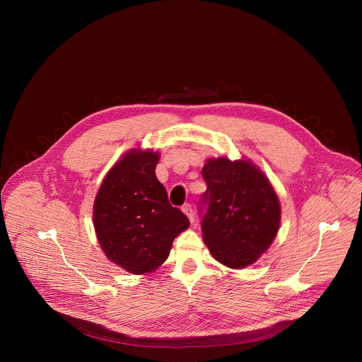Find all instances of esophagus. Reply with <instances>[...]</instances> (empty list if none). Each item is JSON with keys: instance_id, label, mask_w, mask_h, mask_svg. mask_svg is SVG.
Segmentation results:
<instances>
[{"instance_id": "34e87169", "label": "esophagus", "mask_w": 362, "mask_h": 362, "mask_svg": "<svg viewBox=\"0 0 362 362\" xmlns=\"http://www.w3.org/2000/svg\"><path fill=\"white\" fill-rule=\"evenodd\" d=\"M182 211H183V214L189 218L190 222L194 221V212H193V208H192L190 203H185V204L182 206Z\"/></svg>"}]
</instances>
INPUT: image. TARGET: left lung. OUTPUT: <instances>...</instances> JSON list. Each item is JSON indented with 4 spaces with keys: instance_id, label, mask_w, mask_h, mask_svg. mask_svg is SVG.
Segmentation results:
<instances>
[{
    "instance_id": "8db88e82",
    "label": "left lung",
    "mask_w": 362,
    "mask_h": 362,
    "mask_svg": "<svg viewBox=\"0 0 362 362\" xmlns=\"http://www.w3.org/2000/svg\"><path fill=\"white\" fill-rule=\"evenodd\" d=\"M208 189L202 233L216 261L242 269L259 259L274 242L281 223V204L264 172L250 160L218 158L202 169Z\"/></svg>"
}]
</instances>
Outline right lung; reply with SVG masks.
Here are the masks:
<instances>
[{
  "label": "right lung",
  "mask_w": 362,
  "mask_h": 362,
  "mask_svg": "<svg viewBox=\"0 0 362 362\" xmlns=\"http://www.w3.org/2000/svg\"><path fill=\"white\" fill-rule=\"evenodd\" d=\"M159 153L132 148L109 170L94 200L93 223L112 262L133 275L158 269L189 219L156 177Z\"/></svg>",
  "instance_id": "add662e5"
}]
</instances>
